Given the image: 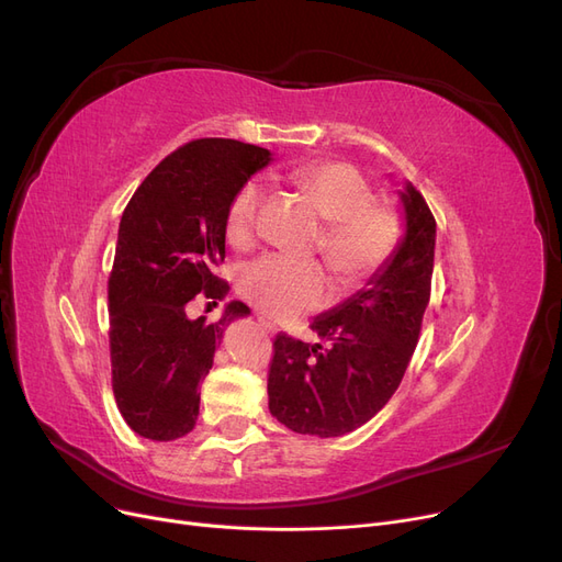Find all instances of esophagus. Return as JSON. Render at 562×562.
I'll return each mask as SVG.
<instances>
[{"mask_svg": "<svg viewBox=\"0 0 562 562\" xmlns=\"http://www.w3.org/2000/svg\"><path fill=\"white\" fill-rule=\"evenodd\" d=\"M258 323H260V326H262V330H265V333H277V326H274V323H269L267 318L258 316Z\"/></svg>", "mask_w": 562, "mask_h": 562, "instance_id": "esophagus-1", "label": "esophagus"}]
</instances>
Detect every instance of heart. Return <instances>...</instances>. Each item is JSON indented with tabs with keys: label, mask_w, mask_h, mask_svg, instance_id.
<instances>
[{
	"label": "heart",
	"mask_w": 562,
	"mask_h": 562,
	"mask_svg": "<svg viewBox=\"0 0 562 562\" xmlns=\"http://www.w3.org/2000/svg\"><path fill=\"white\" fill-rule=\"evenodd\" d=\"M293 182L326 220L318 248L335 279L356 285L378 274L398 246L401 227L394 213L372 203L375 196L363 176L342 161H318L297 168ZM262 201L258 182H246L232 196L225 236L234 250L255 246ZM239 293L262 314L281 321L318 310L330 295V283L318 265L269 255L241 271Z\"/></svg>",
	"instance_id": "b5f03b06"
}]
</instances>
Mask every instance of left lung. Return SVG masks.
Instances as JSON below:
<instances>
[{
    "label": "left lung",
    "mask_w": 562,
    "mask_h": 562,
    "mask_svg": "<svg viewBox=\"0 0 562 562\" xmlns=\"http://www.w3.org/2000/svg\"><path fill=\"white\" fill-rule=\"evenodd\" d=\"M405 234L359 293L314 318L328 347L277 335L269 366V413L295 434L345 436L375 417L405 375L417 347L434 274L436 220L405 182L398 190Z\"/></svg>",
    "instance_id": "1"
}]
</instances>
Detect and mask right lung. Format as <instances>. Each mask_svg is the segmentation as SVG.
Returning <instances> with one entry per match:
<instances>
[{"label":"right lung","mask_w":562,"mask_h":562,"mask_svg":"<svg viewBox=\"0 0 562 562\" xmlns=\"http://www.w3.org/2000/svg\"><path fill=\"white\" fill-rule=\"evenodd\" d=\"M271 161V151L227 138L178 147L131 196L119 223L108 281L112 391L128 427L149 440L190 434L199 417V384L234 318L248 316L232 300L223 318H190L196 295L223 300L227 281L225 213L232 196Z\"/></svg>","instance_id":"add662e5"}]
</instances>
